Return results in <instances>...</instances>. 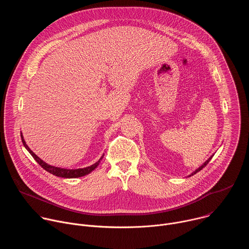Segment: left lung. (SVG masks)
<instances>
[{
    "label": "left lung",
    "instance_id": "8db88e82",
    "mask_svg": "<svg viewBox=\"0 0 249 249\" xmlns=\"http://www.w3.org/2000/svg\"><path fill=\"white\" fill-rule=\"evenodd\" d=\"M212 158H213V156H212V157H211V158H210V159H209L208 160H206V161H205V162H204V163H203V164H202V165H201V166H200L199 168H197V169H196V170H195L194 172H192V173H191V174H190L189 176H191V175H194V174H196V173H197L198 171H200V170H201L202 168H204V167H205V166H206V165L208 164V162H209V161H210V160H212Z\"/></svg>",
    "mask_w": 249,
    "mask_h": 249
}]
</instances>
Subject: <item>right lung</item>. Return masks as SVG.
Wrapping results in <instances>:
<instances>
[{"instance_id": "right-lung-1", "label": "right lung", "mask_w": 249, "mask_h": 249, "mask_svg": "<svg viewBox=\"0 0 249 249\" xmlns=\"http://www.w3.org/2000/svg\"><path fill=\"white\" fill-rule=\"evenodd\" d=\"M21 136V141H22V144L23 146L25 147V149L29 152V154L33 157V159L36 160L40 166H42L46 171L50 172L51 174L53 175H56V176H59V177H64V178H77V177H81V176H85L89 173H90L100 162V160H102L103 156L99 159L98 161H96L95 163H93L92 165L90 166H88V167H84V168H77V169H67V168H61V167H56V166H52L48 163H46L45 161H43L41 159H39L36 155H35L29 148L28 146L26 145L25 141L23 140V137H22V134L20 135Z\"/></svg>"}]
</instances>
